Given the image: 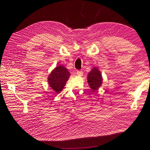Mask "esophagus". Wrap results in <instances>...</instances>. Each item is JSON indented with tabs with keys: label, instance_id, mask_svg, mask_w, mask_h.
Masks as SVG:
<instances>
[{
	"label": "esophagus",
	"instance_id": "1",
	"mask_svg": "<svg viewBox=\"0 0 150 150\" xmlns=\"http://www.w3.org/2000/svg\"><path fill=\"white\" fill-rule=\"evenodd\" d=\"M77 74L78 76H82L83 74V71L82 70H79V71H77Z\"/></svg>",
	"mask_w": 150,
	"mask_h": 150
}]
</instances>
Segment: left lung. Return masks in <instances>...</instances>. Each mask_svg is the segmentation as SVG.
I'll return each mask as SVG.
<instances>
[{"label": "left lung", "mask_w": 150, "mask_h": 150, "mask_svg": "<svg viewBox=\"0 0 150 150\" xmlns=\"http://www.w3.org/2000/svg\"><path fill=\"white\" fill-rule=\"evenodd\" d=\"M88 85L93 91H96L102 83V77L100 71L97 68H93L91 71L88 74Z\"/></svg>", "instance_id": "1"}]
</instances>
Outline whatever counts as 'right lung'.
<instances>
[{
    "instance_id": "obj_1",
    "label": "right lung",
    "mask_w": 150,
    "mask_h": 150,
    "mask_svg": "<svg viewBox=\"0 0 150 150\" xmlns=\"http://www.w3.org/2000/svg\"><path fill=\"white\" fill-rule=\"evenodd\" d=\"M69 76V71L65 67L63 66L57 67L52 71L48 78V82L56 93H59L64 88Z\"/></svg>"
}]
</instances>
